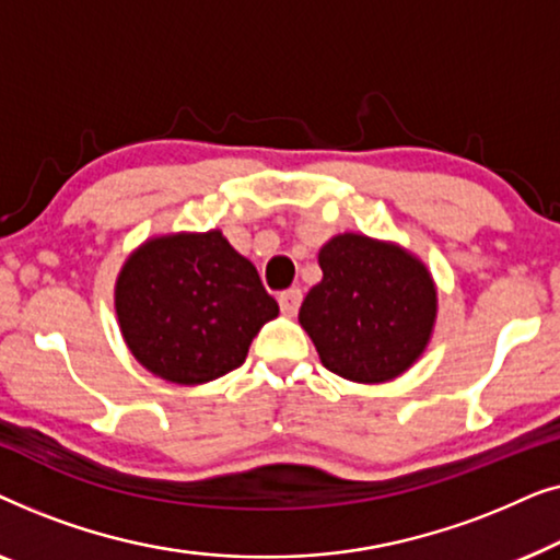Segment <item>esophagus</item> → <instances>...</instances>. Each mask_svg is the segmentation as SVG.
<instances>
[{
    "mask_svg": "<svg viewBox=\"0 0 560 560\" xmlns=\"http://www.w3.org/2000/svg\"><path fill=\"white\" fill-rule=\"evenodd\" d=\"M301 301H303V293L298 288H290V290H282L278 295V303H280V311L285 313V316H295L298 308H301Z\"/></svg>",
    "mask_w": 560,
    "mask_h": 560,
    "instance_id": "esophagus-1",
    "label": "esophagus"
}]
</instances>
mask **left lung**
<instances>
[{"mask_svg":"<svg viewBox=\"0 0 560 560\" xmlns=\"http://www.w3.org/2000/svg\"><path fill=\"white\" fill-rule=\"evenodd\" d=\"M324 270L298 320L320 362L343 380L400 377L431 341L435 285L418 257L364 234H339L318 252Z\"/></svg>","mask_w":560,"mask_h":560,"instance_id":"obj_1","label":"left lung"}]
</instances>
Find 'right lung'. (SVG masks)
Here are the masks:
<instances>
[{"mask_svg": "<svg viewBox=\"0 0 560 560\" xmlns=\"http://www.w3.org/2000/svg\"><path fill=\"white\" fill-rule=\"evenodd\" d=\"M114 305L137 362L175 385L242 366L259 328L280 313L255 265L219 229L144 242L121 267Z\"/></svg>", "mask_w": 560, "mask_h": 560, "instance_id": "obj_1", "label": "right lung"}]
</instances>
